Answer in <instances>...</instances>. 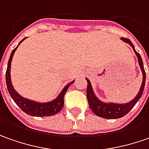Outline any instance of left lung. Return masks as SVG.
<instances>
[{"label": "left lung", "mask_w": 149, "mask_h": 149, "mask_svg": "<svg viewBox=\"0 0 149 149\" xmlns=\"http://www.w3.org/2000/svg\"><path fill=\"white\" fill-rule=\"evenodd\" d=\"M121 39L123 41H125V43H128L134 49V51L138 57L139 64L140 66V68H141L142 72H143V82H142L140 90L139 91L138 95L135 96V98L127 104L103 103L102 101H100L97 99V97L95 96L93 91H92V87H91V85L90 83V81L86 79V81H87L86 97H87V100H88V104H89L90 108L94 112V114H95L97 116H100L101 118H105V119H110V120L119 119V118H121V117L127 115L132 110V108L136 105V103L139 100L140 97L142 96V94L143 92L144 86H145L146 73L144 71L143 63V60H142L140 54L134 49V46L131 43L130 39H126V38H121Z\"/></svg>", "instance_id": "1"}]
</instances>
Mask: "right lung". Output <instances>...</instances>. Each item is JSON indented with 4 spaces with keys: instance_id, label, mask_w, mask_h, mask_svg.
Masks as SVG:
<instances>
[{
    "instance_id": "obj_1",
    "label": "right lung",
    "mask_w": 149,
    "mask_h": 149,
    "mask_svg": "<svg viewBox=\"0 0 149 149\" xmlns=\"http://www.w3.org/2000/svg\"><path fill=\"white\" fill-rule=\"evenodd\" d=\"M25 39L21 40L19 42V44L24 41ZM19 46V45H18ZM18 46L13 49L12 53L10 54V57L9 58L8 62L7 69H6V86H7V90L10 93V95L11 96V98L15 102V104L18 105L19 107L23 110L24 113H26L29 116H37V117H44V116H51L56 115L57 113H58L60 110L63 109V105H64V95L65 93L67 92L68 88L73 83V81H71L70 83L67 85L63 88V90L61 91V93L55 99L52 100L50 102L47 103H39V102H35L33 100H28L22 97L21 95H19L14 89L13 86L11 84V81H10V65H11V60L13 58V55L15 52V50L17 49Z\"/></svg>"
}]
</instances>
